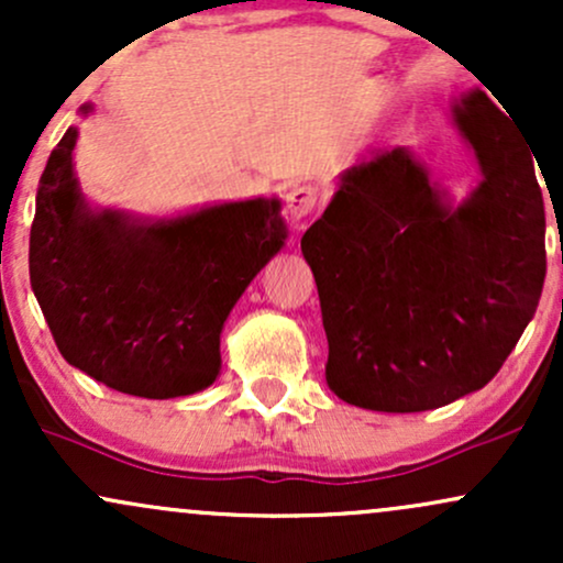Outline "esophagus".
I'll return each mask as SVG.
<instances>
[{
    "label": "esophagus",
    "mask_w": 563,
    "mask_h": 563,
    "mask_svg": "<svg viewBox=\"0 0 563 563\" xmlns=\"http://www.w3.org/2000/svg\"><path fill=\"white\" fill-rule=\"evenodd\" d=\"M318 206V187L314 185H294L286 196V211L294 222H301Z\"/></svg>",
    "instance_id": "esophagus-1"
}]
</instances>
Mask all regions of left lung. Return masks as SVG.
I'll return each mask as SVG.
<instances>
[{"instance_id": "obj_1", "label": "left lung", "mask_w": 563, "mask_h": 563, "mask_svg": "<svg viewBox=\"0 0 563 563\" xmlns=\"http://www.w3.org/2000/svg\"><path fill=\"white\" fill-rule=\"evenodd\" d=\"M463 108L457 124L484 179L461 206L394 147L341 174L301 238L328 335L325 380L349 405L421 412L482 389L538 309L545 203L532 147L484 92Z\"/></svg>"}]
</instances>
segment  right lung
I'll return each instance as SVG.
<instances>
[{"mask_svg": "<svg viewBox=\"0 0 563 563\" xmlns=\"http://www.w3.org/2000/svg\"><path fill=\"white\" fill-rule=\"evenodd\" d=\"M76 137L70 126L49 153L29 245L31 288L57 349L68 365L132 397L206 389L222 367L230 309L286 241L280 200L156 222L92 211L74 174Z\"/></svg>", "mask_w": 563, "mask_h": 563, "instance_id": "right-lung-1", "label": "right lung"}]
</instances>
